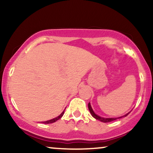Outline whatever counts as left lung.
<instances>
[{"label":"left lung","mask_w":153,"mask_h":153,"mask_svg":"<svg viewBox=\"0 0 153 153\" xmlns=\"http://www.w3.org/2000/svg\"><path fill=\"white\" fill-rule=\"evenodd\" d=\"M88 108H89V111L90 112H91V114L92 115V116L93 117V118H95V119H97V120H99L101 121V122H103V123H109V122H111V121H114L115 120H116V119H118V118H123V117H125L127 116V115L129 114V112L128 114H127L126 115H125V116H121V117H119V118H102V117H100L99 116H97V114H95V112L93 111V108L91 107V104H90V102L88 103Z\"/></svg>","instance_id":"obj_1"}]
</instances>
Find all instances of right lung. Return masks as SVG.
<instances>
[{"instance_id": "right-lung-1", "label": "right lung", "mask_w": 153, "mask_h": 153, "mask_svg": "<svg viewBox=\"0 0 153 153\" xmlns=\"http://www.w3.org/2000/svg\"><path fill=\"white\" fill-rule=\"evenodd\" d=\"M65 111V110H64ZM64 111L62 112V114L60 115V116H58V117H56V118H53V119H51V120H47V121H45V122H42V123H45V124H50V123H53L54 122H56V121H57L58 120H59L60 118H62V116H63L64 114Z\"/></svg>"}]
</instances>
